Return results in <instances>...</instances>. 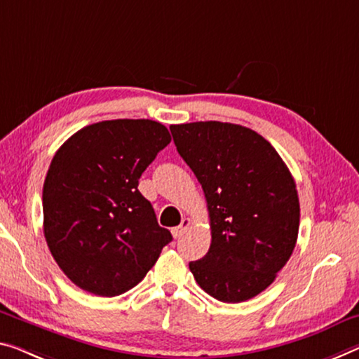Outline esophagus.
Listing matches in <instances>:
<instances>
[{
	"mask_svg": "<svg viewBox=\"0 0 359 359\" xmlns=\"http://www.w3.org/2000/svg\"><path fill=\"white\" fill-rule=\"evenodd\" d=\"M189 226H191V219L189 218L181 219V223L178 226H175V228H172V234H173L175 239H178V237L183 236V233H184L187 228H189Z\"/></svg>",
	"mask_w": 359,
	"mask_h": 359,
	"instance_id": "1",
	"label": "esophagus"
}]
</instances>
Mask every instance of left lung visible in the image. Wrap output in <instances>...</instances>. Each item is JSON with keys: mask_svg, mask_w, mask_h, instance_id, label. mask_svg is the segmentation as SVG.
I'll list each match as a JSON object with an SVG mask.
<instances>
[{"mask_svg": "<svg viewBox=\"0 0 359 359\" xmlns=\"http://www.w3.org/2000/svg\"><path fill=\"white\" fill-rule=\"evenodd\" d=\"M180 156L202 184L210 217L197 284L224 303L263 292L294 252L300 203L287 165L257 131L223 122L172 125Z\"/></svg>", "mask_w": 359, "mask_h": 359, "instance_id": "1", "label": "left lung"}]
</instances>
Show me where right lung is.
<instances>
[{
    "mask_svg": "<svg viewBox=\"0 0 359 359\" xmlns=\"http://www.w3.org/2000/svg\"><path fill=\"white\" fill-rule=\"evenodd\" d=\"M172 136L154 120H106L72 135L43 184V229L64 274L115 297L147 274L172 234L161 228L140 178Z\"/></svg>",
    "mask_w": 359,
    "mask_h": 359,
    "instance_id": "1",
    "label": "right lung"
}]
</instances>
